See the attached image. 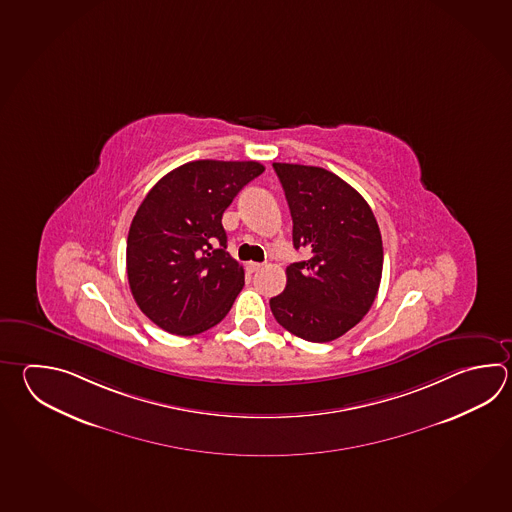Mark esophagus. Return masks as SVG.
<instances>
[{"label": "esophagus", "instance_id": "esophagus-1", "mask_svg": "<svg viewBox=\"0 0 512 512\" xmlns=\"http://www.w3.org/2000/svg\"><path fill=\"white\" fill-rule=\"evenodd\" d=\"M261 268V262H250V264H248V270H250V272H259Z\"/></svg>", "mask_w": 512, "mask_h": 512}]
</instances>
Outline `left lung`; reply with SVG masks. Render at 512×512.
Wrapping results in <instances>:
<instances>
[{
  "label": "left lung",
  "mask_w": 512,
  "mask_h": 512,
  "mask_svg": "<svg viewBox=\"0 0 512 512\" xmlns=\"http://www.w3.org/2000/svg\"><path fill=\"white\" fill-rule=\"evenodd\" d=\"M293 220V246L308 259L286 268V288L270 299L282 328L312 343L346 334L376 301L383 272V240L366 200L323 167L281 164Z\"/></svg>",
  "instance_id": "left-lung-1"
}]
</instances>
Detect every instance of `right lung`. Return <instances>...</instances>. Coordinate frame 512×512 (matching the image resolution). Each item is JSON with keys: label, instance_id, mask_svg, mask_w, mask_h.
Segmentation results:
<instances>
[{"label": "right lung", "instance_id": "obj_1", "mask_svg": "<svg viewBox=\"0 0 512 512\" xmlns=\"http://www.w3.org/2000/svg\"><path fill=\"white\" fill-rule=\"evenodd\" d=\"M264 166L195 160L169 171L136 209L127 279L136 304L175 335H197L230 312L244 270L226 251L222 213Z\"/></svg>", "mask_w": 512, "mask_h": 512}]
</instances>
